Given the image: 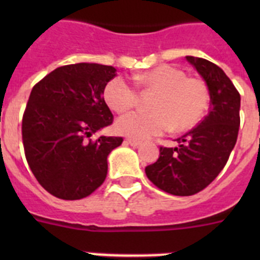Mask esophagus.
Returning a JSON list of instances; mask_svg holds the SVG:
<instances>
[{
	"label": "esophagus",
	"mask_w": 260,
	"mask_h": 260,
	"mask_svg": "<svg viewBox=\"0 0 260 260\" xmlns=\"http://www.w3.org/2000/svg\"><path fill=\"white\" fill-rule=\"evenodd\" d=\"M125 142L127 144H130V146H133V147H138V146H141V144H142L141 141H138V139H132V138H130V139H126Z\"/></svg>",
	"instance_id": "esophagus-1"
}]
</instances>
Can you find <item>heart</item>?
Listing matches in <instances>:
<instances>
[{"label":"heart","instance_id":"heart-1","mask_svg":"<svg viewBox=\"0 0 260 260\" xmlns=\"http://www.w3.org/2000/svg\"><path fill=\"white\" fill-rule=\"evenodd\" d=\"M135 80L156 89L151 109L137 110L118 118L117 132L135 139H147L168 132H186L195 127L206 116L210 104L207 84L198 78L186 77L185 71L161 65L138 74ZM108 107L117 113L132 109L138 102V91L123 77H114L104 88Z\"/></svg>","mask_w":260,"mask_h":260}]
</instances>
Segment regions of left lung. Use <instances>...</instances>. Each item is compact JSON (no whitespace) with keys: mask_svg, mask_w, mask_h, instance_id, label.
<instances>
[{"mask_svg":"<svg viewBox=\"0 0 260 260\" xmlns=\"http://www.w3.org/2000/svg\"><path fill=\"white\" fill-rule=\"evenodd\" d=\"M210 91V112L197 127L177 139L174 148L160 147L157 161L146 167L148 180L172 195L189 197L206 189L228 161L240 128L241 96L222 69L186 56Z\"/></svg>","mask_w":260,"mask_h":260,"instance_id":"obj_1","label":"left lung"}]
</instances>
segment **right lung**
Returning a JSON list of instances; mask_svg holds the SVG:
<instances>
[{"instance_id":"add662e5","label":"right lung","mask_w":260,"mask_h":260,"mask_svg":"<svg viewBox=\"0 0 260 260\" xmlns=\"http://www.w3.org/2000/svg\"><path fill=\"white\" fill-rule=\"evenodd\" d=\"M114 77L113 66L82 62L57 68L32 88L23 147L38 182L57 198H86L105 181L108 155L123 139L89 138L113 122L103 95Z\"/></svg>"}]
</instances>
